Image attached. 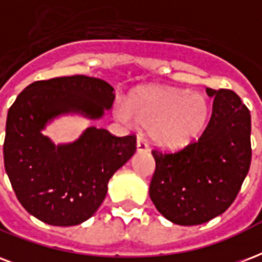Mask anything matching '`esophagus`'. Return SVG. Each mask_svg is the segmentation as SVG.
<instances>
[{"instance_id":"34e87169","label":"esophagus","mask_w":262,"mask_h":262,"mask_svg":"<svg viewBox=\"0 0 262 262\" xmlns=\"http://www.w3.org/2000/svg\"><path fill=\"white\" fill-rule=\"evenodd\" d=\"M148 149L149 148L147 141L143 137H137V151H140V152H147Z\"/></svg>"}]
</instances>
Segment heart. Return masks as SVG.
Returning a JSON list of instances; mask_svg holds the SVG:
<instances>
[{
  "label": "heart",
  "mask_w": 262,
  "mask_h": 262,
  "mask_svg": "<svg viewBox=\"0 0 262 262\" xmlns=\"http://www.w3.org/2000/svg\"><path fill=\"white\" fill-rule=\"evenodd\" d=\"M121 122H137L149 129L163 148H180L201 135L209 117V103L202 93L173 88H148L136 92L125 104L117 105Z\"/></svg>",
  "instance_id": "b5f03b06"
}]
</instances>
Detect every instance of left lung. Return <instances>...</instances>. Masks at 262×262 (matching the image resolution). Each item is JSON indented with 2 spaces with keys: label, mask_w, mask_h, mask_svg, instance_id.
I'll return each mask as SVG.
<instances>
[{
  "label": "left lung",
  "mask_w": 262,
  "mask_h": 262,
  "mask_svg": "<svg viewBox=\"0 0 262 262\" xmlns=\"http://www.w3.org/2000/svg\"><path fill=\"white\" fill-rule=\"evenodd\" d=\"M206 92L214 101L202 136L176 152L152 151L149 198L179 225H199L223 214L250 169V111L229 89Z\"/></svg>",
  "instance_id": "left-lung-1"
}]
</instances>
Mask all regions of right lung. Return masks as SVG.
<instances>
[{
    "label": "right lung",
    "mask_w": 262,
    "mask_h": 262,
    "mask_svg": "<svg viewBox=\"0 0 262 262\" xmlns=\"http://www.w3.org/2000/svg\"><path fill=\"white\" fill-rule=\"evenodd\" d=\"M114 99L110 83L86 75L37 81L16 97L8 111L4 163L19 202L35 219L77 225L103 203L110 179L136 152V136L91 126L73 143L55 145L42 130L64 114L99 119Z\"/></svg>",
    "instance_id": "1"
}]
</instances>
